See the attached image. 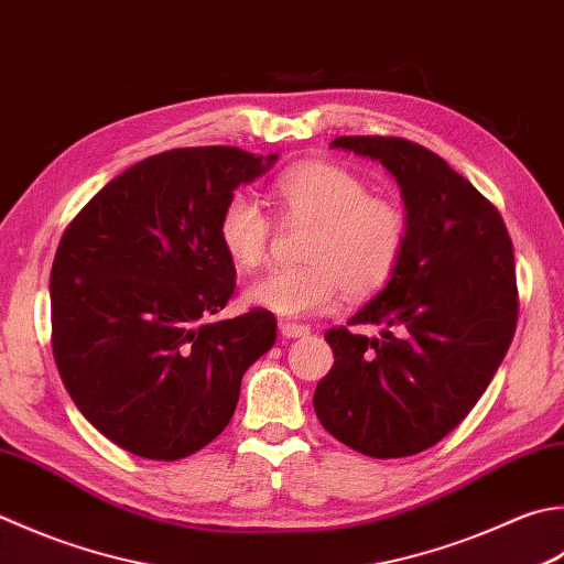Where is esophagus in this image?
Here are the masks:
<instances>
[{
    "instance_id": "esophagus-1",
    "label": "esophagus",
    "mask_w": 564,
    "mask_h": 564,
    "mask_svg": "<svg viewBox=\"0 0 564 564\" xmlns=\"http://www.w3.org/2000/svg\"><path fill=\"white\" fill-rule=\"evenodd\" d=\"M279 329H281V335H283L285 339H295V337L311 335V327L301 325V323H281Z\"/></svg>"
}]
</instances>
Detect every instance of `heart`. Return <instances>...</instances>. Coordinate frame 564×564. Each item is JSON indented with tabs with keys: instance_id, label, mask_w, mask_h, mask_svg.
<instances>
[{
	"instance_id": "obj_1",
	"label": "heart",
	"mask_w": 564,
	"mask_h": 564,
	"mask_svg": "<svg viewBox=\"0 0 564 564\" xmlns=\"http://www.w3.org/2000/svg\"><path fill=\"white\" fill-rule=\"evenodd\" d=\"M285 219L311 223L305 267L271 269L247 283L245 303L281 317H303L333 305L339 289L349 297L379 293L399 271L411 235L405 209L369 195L359 175L335 163H305L273 185ZM219 247L237 269L267 259L271 223L249 193H231L217 219Z\"/></svg>"
}]
</instances>
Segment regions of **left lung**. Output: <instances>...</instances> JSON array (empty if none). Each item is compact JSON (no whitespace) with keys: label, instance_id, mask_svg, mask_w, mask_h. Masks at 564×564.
<instances>
[{"label":"left lung","instance_id":"left-lung-1","mask_svg":"<svg viewBox=\"0 0 564 564\" xmlns=\"http://www.w3.org/2000/svg\"><path fill=\"white\" fill-rule=\"evenodd\" d=\"M401 187L411 223L403 261L347 325L333 327L335 364L313 405L339 443L377 459L440 443L471 411L503 361L518 323L513 245L487 197L437 153L399 137H339Z\"/></svg>","mask_w":564,"mask_h":564}]
</instances>
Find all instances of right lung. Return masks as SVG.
I'll list each match as a JSON object with an SVG mask.
<instances>
[{
  "label": "right lung",
  "instance_id": "obj_1",
  "mask_svg": "<svg viewBox=\"0 0 564 564\" xmlns=\"http://www.w3.org/2000/svg\"><path fill=\"white\" fill-rule=\"evenodd\" d=\"M271 156L235 147L156 153L109 181L65 227L51 269L53 357L73 403L107 440L183 459L223 433L275 317L213 315L235 293L217 219Z\"/></svg>",
  "mask_w": 564,
  "mask_h": 564
}]
</instances>
